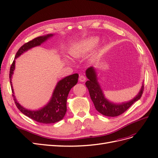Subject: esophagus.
<instances>
[{
  "label": "esophagus",
  "mask_w": 158,
  "mask_h": 158,
  "mask_svg": "<svg viewBox=\"0 0 158 158\" xmlns=\"http://www.w3.org/2000/svg\"><path fill=\"white\" fill-rule=\"evenodd\" d=\"M86 80V78H85V76L84 75H80V77H79V80L80 82H84Z\"/></svg>",
  "instance_id": "1"
}]
</instances>
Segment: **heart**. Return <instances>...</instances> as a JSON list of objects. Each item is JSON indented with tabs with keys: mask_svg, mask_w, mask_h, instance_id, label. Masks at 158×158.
<instances>
[{
	"mask_svg": "<svg viewBox=\"0 0 158 158\" xmlns=\"http://www.w3.org/2000/svg\"><path fill=\"white\" fill-rule=\"evenodd\" d=\"M98 40L97 38H89L81 42L80 44L76 46L75 48L71 50L70 53L74 56H82L88 53V52L92 51L94 47L97 45Z\"/></svg>",
	"mask_w": 158,
	"mask_h": 158,
	"instance_id": "heart-1",
	"label": "heart"
}]
</instances>
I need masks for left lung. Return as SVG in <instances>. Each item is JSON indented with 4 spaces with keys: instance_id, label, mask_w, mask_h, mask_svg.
Wrapping results in <instances>:
<instances>
[{
    "instance_id": "left-lung-1",
    "label": "left lung",
    "mask_w": 158,
    "mask_h": 158,
    "mask_svg": "<svg viewBox=\"0 0 158 158\" xmlns=\"http://www.w3.org/2000/svg\"><path fill=\"white\" fill-rule=\"evenodd\" d=\"M85 73L89 79L85 82V85L88 89L90 98L97 111L105 116L117 117L125 113L134 103L140 99L144 92V85H142L139 94L131 101L118 105L110 103L104 97L102 90L97 81L96 73L94 69L91 66L86 70Z\"/></svg>"
}]
</instances>
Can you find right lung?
Instances as JSON below:
<instances>
[{"mask_svg":"<svg viewBox=\"0 0 158 158\" xmlns=\"http://www.w3.org/2000/svg\"><path fill=\"white\" fill-rule=\"evenodd\" d=\"M52 35V34H49L46 36H40L32 40L31 41L26 43L17 51L15 59L22 55L23 52L32 48V47L40 45L43 42L46 41ZM14 67H15V60L13 61L10 66V74H9L12 92L13 89L12 86L11 78ZM78 78V74H74L66 76L63 80L59 81L54 90L53 94H52V98L49 103L45 107L41 109L40 110H38V111H30V110L23 108L17 102L15 97L12 94L14 102H15L17 108L23 114H24L25 115L35 121L36 122L44 124L56 123L62 120L65 115L66 112V101H67L70 89L77 84Z\"/></svg>","mask_w":158,"mask_h":158,"instance_id":"add662e5","label":"right lung"}]
</instances>
